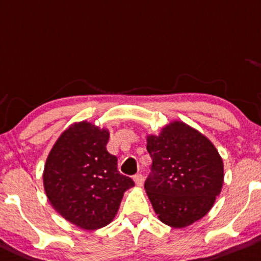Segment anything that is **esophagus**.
<instances>
[{
    "label": "esophagus",
    "mask_w": 261,
    "mask_h": 261,
    "mask_svg": "<svg viewBox=\"0 0 261 261\" xmlns=\"http://www.w3.org/2000/svg\"><path fill=\"white\" fill-rule=\"evenodd\" d=\"M134 182H136L137 186H142L143 182H144V176L142 174H137L133 176Z\"/></svg>",
    "instance_id": "obj_1"
}]
</instances>
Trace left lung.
Masks as SVG:
<instances>
[{"mask_svg": "<svg viewBox=\"0 0 261 261\" xmlns=\"http://www.w3.org/2000/svg\"><path fill=\"white\" fill-rule=\"evenodd\" d=\"M151 172L144 187L163 223L185 228L208 213L223 186V160L206 136L181 121L146 137Z\"/></svg>", "mask_w": 261, "mask_h": 261, "instance_id": "obj_1", "label": "left lung"}]
</instances>
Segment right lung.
Returning a JSON list of instances; mask_svg holds the SVG:
<instances>
[{
	"label": "right lung",
	"instance_id": "obj_1",
	"mask_svg": "<svg viewBox=\"0 0 261 261\" xmlns=\"http://www.w3.org/2000/svg\"><path fill=\"white\" fill-rule=\"evenodd\" d=\"M110 132L83 121L60 134L46 158L43 184L53 208L83 229H99L118 212L123 194L134 186L107 151Z\"/></svg>",
	"mask_w": 261,
	"mask_h": 261
}]
</instances>
